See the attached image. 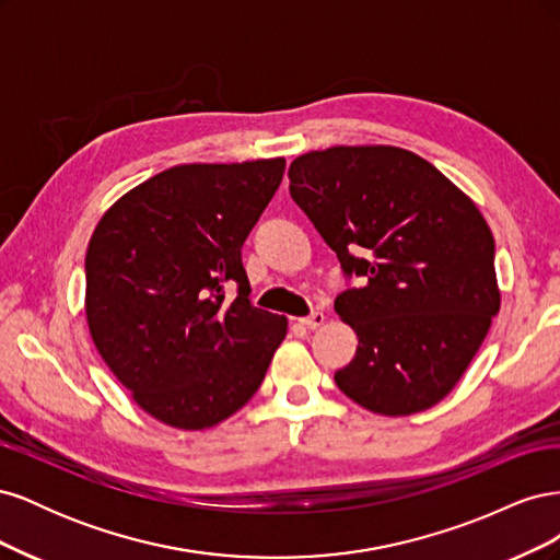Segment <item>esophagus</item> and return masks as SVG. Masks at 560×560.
<instances>
[{"instance_id": "1", "label": "esophagus", "mask_w": 560, "mask_h": 560, "mask_svg": "<svg viewBox=\"0 0 560 560\" xmlns=\"http://www.w3.org/2000/svg\"><path fill=\"white\" fill-rule=\"evenodd\" d=\"M299 322H301V325H303V327H308V329H317V327H322V325H325V313H322V311H313L311 315H306V317H301Z\"/></svg>"}]
</instances>
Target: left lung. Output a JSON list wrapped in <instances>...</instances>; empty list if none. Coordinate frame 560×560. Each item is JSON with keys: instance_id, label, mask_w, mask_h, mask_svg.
I'll return each mask as SVG.
<instances>
[{"instance_id": "obj_1", "label": "left lung", "mask_w": 560, "mask_h": 560, "mask_svg": "<svg viewBox=\"0 0 560 560\" xmlns=\"http://www.w3.org/2000/svg\"><path fill=\"white\" fill-rule=\"evenodd\" d=\"M290 194L362 278L334 301L360 338L336 385L364 409L409 416L460 381L500 311L495 241L477 206L399 147H331L290 165Z\"/></svg>"}]
</instances>
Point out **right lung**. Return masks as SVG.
I'll return each instance as SVG.
<instances>
[{
	"instance_id": "add662e5",
	"label": "right lung",
	"mask_w": 560,
	"mask_h": 560,
	"mask_svg": "<svg viewBox=\"0 0 560 560\" xmlns=\"http://www.w3.org/2000/svg\"><path fill=\"white\" fill-rule=\"evenodd\" d=\"M284 159L189 163L135 186L86 252L93 343L142 409L179 430L226 420L257 393L287 317L249 301L241 249ZM235 285L229 302L225 287Z\"/></svg>"
}]
</instances>
